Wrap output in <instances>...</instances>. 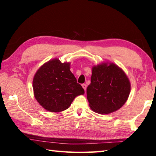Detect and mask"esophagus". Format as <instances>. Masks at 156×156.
I'll list each match as a JSON object with an SVG mask.
<instances>
[{"mask_svg":"<svg viewBox=\"0 0 156 156\" xmlns=\"http://www.w3.org/2000/svg\"><path fill=\"white\" fill-rule=\"evenodd\" d=\"M82 88H84V91L87 90V84H82Z\"/></svg>","mask_w":156,"mask_h":156,"instance_id":"obj_1","label":"esophagus"}]
</instances>
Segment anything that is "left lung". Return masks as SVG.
<instances>
[{"mask_svg": "<svg viewBox=\"0 0 156 156\" xmlns=\"http://www.w3.org/2000/svg\"><path fill=\"white\" fill-rule=\"evenodd\" d=\"M131 84L127 76L117 65L105 63L94 66L87 99L92 111L108 114L120 108L127 101Z\"/></svg>", "mask_w": 156, "mask_h": 156, "instance_id": "obj_1", "label": "left lung"}]
</instances>
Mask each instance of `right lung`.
<instances>
[{"label": "right lung", "mask_w": 156, "mask_h": 156, "mask_svg": "<svg viewBox=\"0 0 156 156\" xmlns=\"http://www.w3.org/2000/svg\"><path fill=\"white\" fill-rule=\"evenodd\" d=\"M69 63L54 59L39 68L34 78L33 88L36 100L46 110L60 112L67 109L74 99L84 94L69 69Z\"/></svg>", "instance_id": "right-lung-1"}]
</instances>
